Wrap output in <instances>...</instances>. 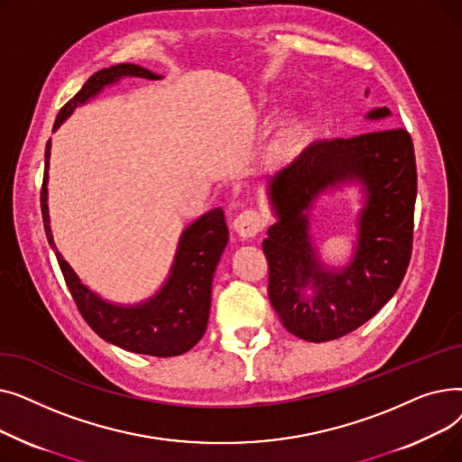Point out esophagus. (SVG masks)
<instances>
[{"label": "esophagus", "mask_w": 462, "mask_h": 462, "mask_svg": "<svg viewBox=\"0 0 462 462\" xmlns=\"http://www.w3.org/2000/svg\"><path fill=\"white\" fill-rule=\"evenodd\" d=\"M262 228H263V218L254 209L241 211L234 221V230L237 232L239 237H244V239L254 237Z\"/></svg>", "instance_id": "34e87169"}]
</instances>
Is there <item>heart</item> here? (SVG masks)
Listing matches in <instances>:
<instances>
[{
	"mask_svg": "<svg viewBox=\"0 0 462 462\" xmlns=\"http://www.w3.org/2000/svg\"><path fill=\"white\" fill-rule=\"evenodd\" d=\"M307 131V124L303 119L300 117H294V119H288L286 125L282 127L281 134H279V140H277V148L279 152L286 153L294 148V145L301 140V136L305 134Z\"/></svg>",
	"mask_w": 462,
	"mask_h": 462,
	"instance_id": "obj_1",
	"label": "heart"
}]
</instances>
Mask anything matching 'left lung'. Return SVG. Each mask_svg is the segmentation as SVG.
<instances>
[{
    "label": "left lung",
    "instance_id": "obj_1",
    "mask_svg": "<svg viewBox=\"0 0 462 462\" xmlns=\"http://www.w3.org/2000/svg\"><path fill=\"white\" fill-rule=\"evenodd\" d=\"M390 116L382 106L365 119ZM345 184L360 187L362 209L355 254L337 269L313 245L310 211L322 193ZM416 194L414 143L404 129L312 142L268 178L277 223L262 247L270 263V301L290 333L310 343L333 341L393 298L411 254Z\"/></svg>",
    "mask_w": 462,
    "mask_h": 462
}]
</instances>
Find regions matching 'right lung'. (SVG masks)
Returning a JSON list of instances; mask_svg holds the SVG:
<instances>
[{
  "label": "right lung",
  "instance_id": "obj_1",
  "mask_svg": "<svg viewBox=\"0 0 462 462\" xmlns=\"http://www.w3.org/2000/svg\"><path fill=\"white\" fill-rule=\"evenodd\" d=\"M148 79L161 80L157 72L134 65L119 63L95 72L82 86V89L60 110L54 131L79 106L86 105L105 88L119 82L121 79ZM51 140L46 142L44 152V178L41 189V211L46 239L51 244L65 282L70 290L84 320L89 328L119 348L134 354L155 357H172L185 354L197 345L208 328L211 307V282L217 263L228 244V226L225 211L215 208L197 221L190 223L180 237L178 251L172 268L157 292L133 305L112 303L88 288L80 277L70 268L54 244L48 215V159H51Z\"/></svg>",
  "mask_w": 462,
  "mask_h": 462
}]
</instances>
